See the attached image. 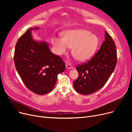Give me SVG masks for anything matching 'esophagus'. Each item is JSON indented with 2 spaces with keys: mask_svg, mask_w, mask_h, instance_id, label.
<instances>
[{
  "mask_svg": "<svg viewBox=\"0 0 132 132\" xmlns=\"http://www.w3.org/2000/svg\"><path fill=\"white\" fill-rule=\"evenodd\" d=\"M66 67L67 69H68V70H70V69L72 68V67L71 66V65L70 64H69L68 62H67L66 64Z\"/></svg>",
  "mask_w": 132,
  "mask_h": 132,
  "instance_id": "esophagus-1",
  "label": "esophagus"
}]
</instances>
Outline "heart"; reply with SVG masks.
I'll return each instance as SVG.
<instances>
[{
    "label": "heart",
    "mask_w": 132,
    "mask_h": 132,
    "mask_svg": "<svg viewBox=\"0 0 132 132\" xmlns=\"http://www.w3.org/2000/svg\"><path fill=\"white\" fill-rule=\"evenodd\" d=\"M63 37H53L51 43L54 53L61 55L72 47V54L78 60L85 62L91 59L100 44L98 36L86 29H74L64 31Z\"/></svg>",
    "instance_id": "obj_1"
}]
</instances>
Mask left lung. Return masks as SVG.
<instances>
[{
	"label": "left lung",
	"mask_w": 132,
	"mask_h": 132,
	"mask_svg": "<svg viewBox=\"0 0 132 132\" xmlns=\"http://www.w3.org/2000/svg\"><path fill=\"white\" fill-rule=\"evenodd\" d=\"M117 59L114 42L105 31V40L97 53L87 63L76 67L79 77L73 82L75 91L82 95H89L98 90L114 70Z\"/></svg>",
	"instance_id": "1"
}]
</instances>
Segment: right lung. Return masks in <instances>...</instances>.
<instances>
[{
  "label": "right lung",
  "instance_id": "obj_1",
  "mask_svg": "<svg viewBox=\"0 0 132 132\" xmlns=\"http://www.w3.org/2000/svg\"><path fill=\"white\" fill-rule=\"evenodd\" d=\"M39 29L30 28L20 37L14 60L26 86L35 93L44 95L52 90L58 74L65 70V64L59 56L51 52L47 42L33 38L31 31Z\"/></svg>",
  "mask_w": 132,
  "mask_h": 132
}]
</instances>
